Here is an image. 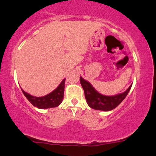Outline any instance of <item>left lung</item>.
Masks as SVG:
<instances>
[{
	"label": "left lung",
	"mask_w": 156,
	"mask_h": 156,
	"mask_svg": "<svg viewBox=\"0 0 156 156\" xmlns=\"http://www.w3.org/2000/svg\"><path fill=\"white\" fill-rule=\"evenodd\" d=\"M80 83L84 91L87 102L91 108L96 110L107 112L117 107L126 97L131 88V85L123 93L115 96H104L95 90L90 83L80 76Z\"/></svg>",
	"instance_id": "1"
}]
</instances>
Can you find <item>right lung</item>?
<instances>
[{"mask_svg":"<svg viewBox=\"0 0 156 156\" xmlns=\"http://www.w3.org/2000/svg\"><path fill=\"white\" fill-rule=\"evenodd\" d=\"M65 79H64L60 84L52 92L49 94L41 97H33L25 92L22 89V91L27 100L34 106L39 108H49L58 106L62 101L64 97V90H65Z\"/></svg>","mask_w":156,"mask_h":156,"instance_id":"right-lung-1","label":"right lung"}]
</instances>
